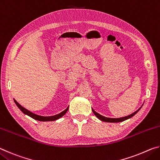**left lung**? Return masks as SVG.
Instances as JSON below:
<instances>
[{"label":"left lung","mask_w":160,"mask_h":160,"mask_svg":"<svg viewBox=\"0 0 160 160\" xmlns=\"http://www.w3.org/2000/svg\"><path fill=\"white\" fill-rule=\"evenodd\" d=\"M141 107H140L138 109L136 112H133L131 114H130L127 116H124V117L122 118H107V117H105V116H103L102 115H100L99 113H98L97 112H96L95 111H94L93 109H92V112L94 113V114L95 115L97 118H98L99 120H101L102 121H104V122H109V123H118V122H122L123 121H126L127 119L128 118H131V117H132L135 114H136V113L138 112V111L141 109Z\"/></svg>","instance_id":"left-lung-1"}]
</instances>
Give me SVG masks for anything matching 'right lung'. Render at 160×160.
I'll use <instances>...</instances> for the list:
<instances>
[{
  "label": "right lung",
  "mask_w": 160,
  "mask_h": 160,
  "mask_svg": "<svg viewBox=\"0 0 160 160\" xmlns=\"http://www.w3.org/2000/svg\"><path fill=\"white\" fill-rule=\"evenodd\" d=\"M14 102L17 105L18 107L20 109L22 112L25 113V114L28 115L29 116H30L31 118L35 119V120H37V121H56L57 120V119L61 118L62 116H64L66 114V112H68V108L69 107H68L63 112H61L60 113H58V114H56V115H54V116H39V115H37L36 113H34L31 112L30 111L28 110L25 108H24L23 107H22L21 105L19 104V103L16 101V100L14 99Z\"/></svg>",
  "instance_id": "add662e5"
}]
</instances>
